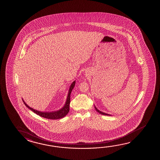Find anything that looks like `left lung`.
Masks as SVG:
<instances>
[{
    "mask_svg": "<svg viewBox=\"0 0 160 160\" xmlns=\"http://www.w3.org/2000/svg\"><path fill=\"white\" fill-rule=\"evenodd\" d=\"M94 107H95V109L97 112L99 113H100L101 115H107V116H111V115H109V114H107V113H104V112H102L101 111H99V110H98V108L95 106V105H94Z\"/></svg>",
    "mask_w": 160,
    "mask_h": 160,
    "instance_id": "left-lung-1",
    "label": "left lung"
}]
</instances>
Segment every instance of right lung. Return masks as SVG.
Here are the masks:
<instances>
[{"instance_id":"right-lung-1","label":"right lung","mask_w":160,"mask_h":160,"mask_svg":"<svg viewBox=\"0 0 160 160\" xmlns=\"http://www.w3.org/2000/svg\"><path fill=\"white\" fill-rule=\"evenodd\" d=\"M76 81H73L72 83L70 85L69 88V90L68 92V97L66 98V101L65 102V105L61 108V109L56 111H52V112H41L38 110L34 109L28 106L27 104L22 99L23 102L25 104L26 106L29 109L32 111V112L35 113L37 115H39L42 118H48V119H52V120H56V119H60L62 118H64L65 116L68 115V113L70 111V95L71 92L75 87Z\"/></svg>"}]
</instances>
